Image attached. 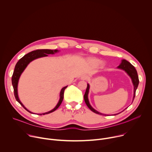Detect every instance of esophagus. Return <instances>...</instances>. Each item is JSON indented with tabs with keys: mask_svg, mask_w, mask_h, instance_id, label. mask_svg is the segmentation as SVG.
Instances as JSON below:
<instances>
[{
	"mask_svg": "<svg viewBox=\"0 0 152 152\" xmlns=\"http://www.w3.org/2000/svg\"><path fill=\"white\" fill-rule=\"evenodd\" d=\"M87 79H88V76H86V75H83V76H82V77H81V79H82V80H86Z\"/></svg>",
	"mask_w": 152,
	"mask_h": 152,
	"instance_id": "obj_1",
	"label": "esophagus"
}]
</instances>
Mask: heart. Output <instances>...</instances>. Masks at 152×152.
<instances>
[{
  "label": "heart",
  "mask_w": 152,
  "mask_h": 152,
  "mask_svg": "<svg viewBox=\"0 0 152 152\" xmlns=\"http://www.w3.org/2000/svg\"><path fill=\"white\" fill-rule=\"evenodd\" d=\"M91 62L93 64L95 65V66H97V65H99V64L100 63V61L99 59H95V58H94V59H91Z\"/></svg>",
  "instance_id": "1"
}]
</instances>
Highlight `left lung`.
I'll return each instance as SVG.
<instances>
[{
    "instance_id": "1",
    "label": "left lung",
    "mask_w": 152,
    "mask_h": 152,
    "mask_svg": "<svg viewBox=\"0 0 152 152\" xmlns=\"http://www.w3.org/2000/svg\"><path fill=\"white\" fill-rule=\"evenodd\" d=\"M118 68L124 70L129 75V76L131 77L134 86V97H133V101L134 100V98L135 97V93H136V90L138 88V86L139 84V79H138V73L137 72L135 69V68L132 66V65L129 62H128L127 61L123 59L121 63V64L118 67ZM89 88H90V85L89 84H87V87H86V91L85 93L84 94V100L85 102L86 103V104L87 105V106L89 107V109L92 111L93 113L97 114H100V115H105V114H101L99 112H97V111H96L94 109L91 107V106L90 105L88 99V91H89Z\"/></svg>"
}]
</instances>
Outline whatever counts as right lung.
Returning <instances> with one entry per match:
<instances>
[{"label": "right lung", "mask_w": 152, "mask_h": 152, "mask_svg": "<svg viewBox=\"0 0 152 152\" xmlns=\"http://www.w3.org/2000/svg\"><path fill=\"white\" fill-rule=\"evenodd\" d=\"M58 52V50H49V49H38L37 50H34L32 51L31 52L28 53V54L25 55L24 56H23L21 59H19V61L17 62L15 66V69H14V71L13 72V75L12 76V84L13 86V88H14V96L15 98L16 99V100L25 109L28 111L29 113H32L31 112H30L29 111H28L26 108L23 105V104L21 103V102L20 101L18 97V94H17V84H18V79L19 77L21 75V74L22 73V72L24 71V70L25 69V68L26 67V66L28 65V64L31 62L32 61L40 58V57H43V56H48V54H53L54 53H56ZM67 87V86H65V87L62 88L61 92H60V99L59 100L58 103L57 104V105L56 106V107L53 109L52 110L42 114V115L45 114H48L49 113H51L53 111H55V110H56L59 107V106L61 105L63 99H64V90ZM42 114H38V115H42Z\"/></svg>", "instance_id": "add662e5"}]
</instances>
